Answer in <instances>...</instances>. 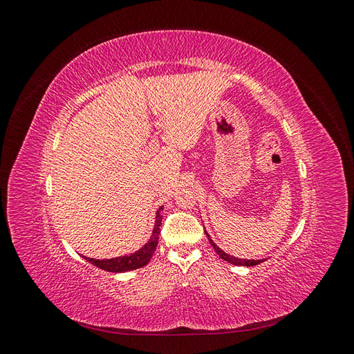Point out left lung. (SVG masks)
I'll return each instance as SVG.
<instances>
[{
	"instance_id": "8db88e82",
	"label": "left lung",
	"mask_w": 354,
	"mask_h": 354,
	"mask_svg": "<svg viewBox=\"0 0 354 354\" xmlns=\"http://www.w3.org/2000/svg\"><path fill=\"white\" fill-rule=\"evenodd\" d=\"M205 234L208 236V241H209V243L212 245V248L216 250V252L218 254V257L221 260H224V261H227V263H230V264H233V266H246V267H251V266H257V264H260V263H263L264 260H245V259H238V257H233V255H229V254H226L224 252L223 250H220L218 246L212 242V239L209 238V234L205 232Z\"/></svg>"
}]
</instances>
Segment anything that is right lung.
Returning <instances> with one entry per match:
<instances>
[{
    "label": "right lung",
    "instance_id": "add662e5",
    "mask_svg": "<svg viewBox=\"0 0 354 354\" xmlns=\"http://www.w3.org/2000/svg\"><path fill=\"white\" fill-rule=\"evenodd\" d=\"M162 209L164 207H159L156 211V217H155V226L151 239L145 243L140 250L130 254V255H122V257H115V259H108V260H97V259H90V257H84L85 260L91 263L93 266L99 267L102 270L106 272H112V273H122V272H130L140 269V267L146 266L149 261H151L152 255L156 250L158 239H159V233H160V221H162Z\"/></svg>",
    "mask_w": 354,
    "mask_h": 354
}]
</instances>
